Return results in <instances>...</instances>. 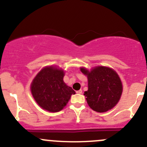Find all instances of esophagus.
Returning <instances> with one entry per match:
<instances>
[{
  "label": "esophagus",
  "instance_id": "obj_1",
  "mask_svg": "<svg viewBox=\"0 0 147 147\" xmlns=\"http://www.w3.org/2000/svg\"><path fill=\"white\" fill-rule=\"evenodd\" d=\"M76 93H78V94H82V90H78V91H76Z\"/></svg>",
  "mask_w": 147,
  "mask_h": 147
}]
</instances>
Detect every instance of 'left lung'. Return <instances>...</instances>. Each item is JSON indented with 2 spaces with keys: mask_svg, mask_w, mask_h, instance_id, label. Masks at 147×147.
I'll use <instances>...</instances> for the list:
<instances>
[{
  "mask_svg": "<svg viewBox=\"0 0 147 147\" xmlns=\"http://www.w3.org/2000/svg\"><path fill=\"white\" fill-rule=\"evenodd\" d=\"M80 70L88 80V90L84 95L90 107L97 112L112 109L122 93V83L118 74L112 68L104 66L95 67L90 71L81 67Z\"/></svg>",
  "mask_w": 147,
  "mask_h": 147,
  "instance_id": "left-lung-1",
  "label": "left lung"
}]
</instances>
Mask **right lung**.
Returning <instances> with one entry per match:
<instances>
[{"mask_svg": "<svg viewBox=\"0 0 147 147\" xmlns=\"http://www.w3.org/2000/svg\"><path fill=\"white\" fill-rule=\"evenodd\" d=\"M64 71L57 67H45L31 83L32 97L38 105L50 112H57L66 106L75 92L63 81Z\"/></svg>", "mask_w": 147, "mask_h": 147, "instance_id": "right-lung-1", "label": "right lung"}]
</instances>
